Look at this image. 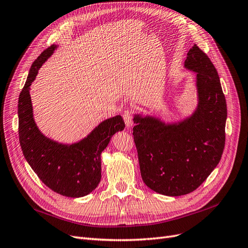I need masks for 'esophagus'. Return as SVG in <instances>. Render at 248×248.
I'll use <instances>...</instances> for the list:
<instances>
[{
    "label": "esophagus",
    "instance_id": "34e87169",
    "mask_svg": "<svg viewBox=\"0 0 248 248\" xmlns=\"http://www.w3.org/2000/svg\"><path fill=\"white\" fill-rule=\"evenodd\" d=\"M123 117H124V124H125L126 127L129 129V127H131L133 125V111H132V109L124 110V113H123Z\"/></svg>",
    "mask_w": 248,
    "mask_h": 248
}]
</instances>
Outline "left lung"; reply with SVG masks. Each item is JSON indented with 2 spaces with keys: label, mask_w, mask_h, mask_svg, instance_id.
<instances>
[{
  "label": "left lung",
  "mask_w": 248,
  "mask_h": 248,
  "mask_svg": "<svg viewBox=\"0 0 248 248\" xmlns=\"http://www.w3.org/2000/svg\"><path fill=\"white\" fill-rule=\"evenodd\" d=\"M184 66L196 72L198 104L191 116L173 124L150 115L134 116L142 179L167 196L196 190L216 169L225 147L227 104L216 67L196 45Z\"/></svg>",
  "instance_id": "1"
}]
</instances>
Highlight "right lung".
<instances>
[{
  "label": "right lung",
  "mask_w": 248,
  "mask_h": 248,
  "mask_svg": "<svg viewBox=\"0 0 248 248\" xmlns=\"http://www.w3.org/2000/svg\"><path fill=\"white\" fill-rule=\"evenodd\" d=\"M57 48L46 49L31 64L18 100V134L26 161L44 184L67 197L86 196L101 181V153L111 137L124 129L121 115L105 119L86 138L73 144H62L47 138L36 126L30 90L39 69Z\"/></svg>",
  "instance_id": "add662e5"
}]
</instances>
